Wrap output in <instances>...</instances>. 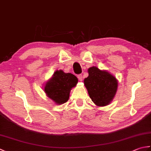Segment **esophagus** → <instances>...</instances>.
<instances>
[{"label": "esophagus", "instance_id": "1", "mask_svg": "<svg viewBox=\"0 0 151 151\" xmlns=\"http://www.w3.org/2000/svg\"><path fill=\"white\" fill-rule=\"evenodd\" d=\"M77 78H78V79L80 81H82V75H81V74H80V75H77Z\"/></svg>", "mask_w": 151, "mask_h": 151}]
</instances>
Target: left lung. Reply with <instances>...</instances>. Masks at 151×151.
Segmentation results:
<instances>
[{
  "label": "left lung",
  "instance_id": "1",
  "mask_svg": "<svg viewBox=\"0 0 151 151\" xmlns=\"http://www.w3.org/2000/svg\"><path fill=\"white\" fill-rule=\"evenodd\" d=\"M88 73L89 76L84 82L89 97L97 106L108 105L117 92V80L106 70L94 66L88 69Z\"/></svg>",
  "mask_w": 151,
  "mask_h": 151
}]
</instances>
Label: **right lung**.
I'll return each instance as SVG.
<instances>
[{"instance_id":"add662e5","label":"right lung","mask_w":151,"mask_h":151,"mask_svg":"<svg viewBox=\"0 0 151 151\" xmlns=\"http://www.w3.org/2000/svg\"><path fill=\"white\" fill-rule=\"evenodd\" d=\"M77 83L78 78L73 74L57 70L46 82L44 91L47 97L56 104H62L69 100L70 91Z\"/></svg>"}]
</instances>
